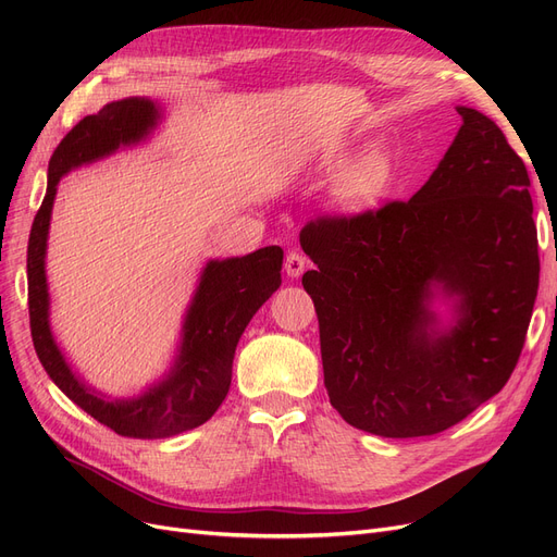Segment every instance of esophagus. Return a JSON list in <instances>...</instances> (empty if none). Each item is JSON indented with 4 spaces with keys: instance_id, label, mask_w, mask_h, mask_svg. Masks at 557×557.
Masks as SVG:
<instances>
[{
    "instance_id": "esophagus-1",
    "label": "esophagus",
    "mask_w": 557,
    "mask_h": 557,
    "mask_svg": "<svg viewBox=\"0 0 557 557\" xmlns=\"http://www.w3.org/2000/svg\"><path fill=\"white\" fill-rule=\"evenodd\" d=\"M307 269V259L300 252H288L284 259V271L288 277H300Z\"/></svg>"
}]
</instances>
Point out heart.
I'll return each mask as SVG.
<instances>
[{"label":"heart","instance_id":"heart-1","mask_svg":"<svg viewBox=\"0 0 557 557\" xmlns=\"http://www.w3.org/2000/svg\"><path fill=\"white\" fill-rule=\"evenodd\" d=\"M320 171L327 175H343L338 183V196L343 200H361L376 185V164L372 158L357 162L352 153H334L320 162Z\"/></svg>","mask_w":557,"mask_h":557}]
</instances>
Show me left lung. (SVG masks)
Masks as SVG:
<instances>
[{
    "label": "left lung",
    "instance_id": "1",
    "mask_svg": "<svg viewBox=\"0 0 557 557\" xmlns=\"http://www.w3.org/2000/svg\"><path fill=\"white\" fill-rule=\"evenodd\" d=\"M456 110L462 126L411 200L300 232L330 401L382 437L435 435L499 393L537 298L529 171L490 116Z\"/></svg>",
    "mask_w": 557,
    "mask_h": 557
}]
</instances>
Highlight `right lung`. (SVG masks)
Here are the masks:
<instances>
[{
	"mask_svg": "<svg viewBox=\"0 0 557 557\" xmlns=\"http://www.w3.org/2000/svg\"><path fill=\"white\" fill-rule=\"evenodd\" d=\"M164 110L149 97H126L87 114L55 146L47 171V194L34 219L26 250L28 320L38 359L51 382L76 406L114 433L128 437H171L208 422L225 399L232 382L234 349L250 318L282 284L280 246L259 248L244 257L210 259L200 271L194 298L185 311L181 343L162 379L135 397L110 399L87 386L58 347L49 311L47 239L51 210L63 175L99 162L120 149L149 139Z\"/></svg>",
	"mask_w": 557,
	"mask_h": 557,
	"instance_id": "add662e5",
	"label": "right lung"
}]
</instances>
